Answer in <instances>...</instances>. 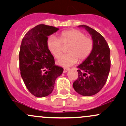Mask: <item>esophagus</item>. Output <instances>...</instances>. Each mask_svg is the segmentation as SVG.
<instances>
[{
	"mask_svg": "<svg viewBox=\"0 0 126 126\" xmlns=\"http://www.w3.org/2000/svg\"><path fill=\"white\" fill-rule=\"evenodd\" d=\"M69 69L67 68H64V69H63V73H66L67 71H69Z\"/></svg>",
	"mask_w": 126,
	"mask_h": 126,
	"instance_id": "esophagus-1",
	"label": "esophagus"
}]
</instances>
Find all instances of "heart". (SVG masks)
<instances>
[{"label":"heart","instance_id":"b5f03b06","mask_svg":"<svg viewBox=\"0 0 126 126\" xmlns=\"http://www.w3.org/2000/svg\"><path fill=\"white\" fill-rule=\"evenodd\" d=\"M62 45H69L66 49L67 54L58 60L57 64L67 67L76 64L78 59L80 62L85 60L92 52L94 43L92 39L77 30L64 31L60 34L59 39L51 36L47 40V48L55 59L59 58L62 54Z\"/></svg>","mask_w":126,"mask_h":126}]
</instances>
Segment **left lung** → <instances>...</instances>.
I'll return each instance as SVG.
<instances>
[{
	"label": "left lung",
	"instance_id": "8db88e82",
	"mask_svg": "<svg viewBox=\"0 0 126 126\" xmlns=\"http://www.w3.org/2000/svg\"><path fill=\"white\" fill-rule=\"evenodd\" d=\"M91 35L94 46L89 56L77 66L79 77L73 83L75 91L83 96L100 92L108 80L110 68V49L104 38L86 25H80Z\"/></svg>",
	"mask_w": 126,
	"mask_h": 126
}]
</instances>
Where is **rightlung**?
Masks as SVG:
<instances>
[{
    "instance_id": "obj_1",
    "label": "right lung",
    "mask_w": 126,
    "mask_h": 126,
    "mask_svg": "<svg viewBox=\"0 0 126 126\" xmlns=\"http://www.w3.org/2000/svg\"><path fill=\"white\" fill-rule=\"evenodd\" d=\"M41 24L25 34L21 43L19 67L21 76L28 91L36 97L51 94L55 80L63 68L55 64L54 58L47 47V37L59 30Z\"/></svg>"
}]
</instances>
